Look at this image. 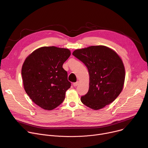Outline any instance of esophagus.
I'll list each match as a JSON object with an SVG mask.
<instances>
[{
    "label": "esophagus",
    "instance_id": "obj_1",
    "mask_svg": "<svg viewBox=\"0 0 148 148\" xmlns=\"http://www.w3.org/2000/svg\"><path fill=\"white\" fill-rule=\"evenodd\" d=\"M78 84H79V82H78V81L76 82H75V83H73V86H74V87H76Z\"/></svg>",
    "mask_w": 148,
    "mask_h": 148
}]
</instances>
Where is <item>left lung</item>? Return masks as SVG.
<instances>
[{"label":"left lung","mask_w":148,"mask_h":148,"mask_svg":"<svg viewBox=\"0 0 148 148\" xmlns=\"http://www.w3.org/2000/svg\"><path fill=\"white\" fill-rule=\"evenodd\" d=\"M72 55L86 65L89 73V88L81 97L82 103L97 110L114 101L121 93L125 80V68L120 57L103 45L76 49Z\"/></svg>","instance_id":"8db88e82"}]
</instances>
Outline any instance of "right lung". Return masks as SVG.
<instances>
[{"label": "right lung", "instance_id": "add662e5", "mask_svg": "<svg viewBox=\"0 0 148 148\" xmlns=\"http://www.w3.org/2000/svg\"><path fill=\"white\" fill-rule=\"evenodd\" d=\"M70 55L66 48L43 47L25 59L21 69L24 90L42 108L51 110L64 101L71 83L62 65Z\"/></svg>", "mask_w": 148, "mask_h": 148}]
</instances>
